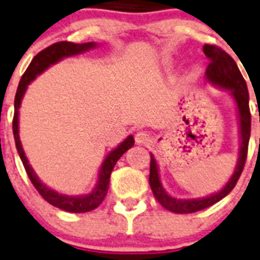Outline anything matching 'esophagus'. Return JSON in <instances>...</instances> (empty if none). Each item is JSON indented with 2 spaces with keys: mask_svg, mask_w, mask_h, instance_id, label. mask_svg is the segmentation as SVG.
<instances>
[{
  "mask_svg": "<svg viewBox=\"0 0 260 260\" xmlns=\"http://www.w3.org/2000/svg\"><path fill=\"white\" fill-rule=\"evenodd\" d=\"M135 139H136L137 144H149L152 141V135L147 131H140V132H137Z\"/></svg>",
  "mask_w": 260,
  "mask_h": 260,
  "instance_id": "1",
  "label": "esophagus"
}]
</instances>
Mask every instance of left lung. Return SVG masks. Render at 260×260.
<instances>
[{"mask_svg": "<svg viewBox=\"0 0 260 260\" xmlns=\"http://www.w3.org/2000/svg\"><path fill=\"white\" fill-rule=\"evenodd\" d=\"M203 52L206 57L210 60V64L207 67L206 76L211 82L216 85L227 88L233 92L234 97L238 105L240 119V134H242V145H240L239 161L235 168V172L231 176L230 181L225 187L218 193L204 198V199H192V200H180L171 198L166 193L159 180V172L157 166L153 156H151V163H149V184L151 189L155 195L156 200L159 202L166 210L175 212V214H192L196 211L204 210L207 207L218 203L224 196H227L233 191L234 187L239 180L240 175L243 172L244 164H246L247 152H248V141H250L251 134V113L248 107V89H247L246 80L240 73L238 65L234 58L230 56L225 50L216 45L206 44L203 46Z\"/></svg>", "mask_w": 260, "mask_h": 260, "instance_id": "obj_1", "label": "left lung"}]
</instances>
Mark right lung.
<instances>
[{
    "label": "right lung",
    "mask_w": 260,
    "mask_h": 260,
    "mask_svg": "<svg viewBox=\"0 0 260 260\" xmlns=\"http://www.w3.org/2000/svg\"><path fill=\"white\" fill-rule=\"evenodd\" d=\"M96 44L93 42H86V44H75V42L69 41H60L54 42L50 46L45 48L44 50H41L40 53H37L35 56V58L31 60V62L29 64L27 69L25 71V73L22 75L20 80V84H18V88H17L16 97H14V116H13V135H14V141H16L17 151H18V155L21 157V161L24 164L25 171H26L27 176L30 179L31 184L35 185V188L39 191L40 195L44 198V199L48 202L52 206L60 208V210L68 211V212H77V214H81V212H89V211L94 210L97 207L103 203V200L105 199L107 196V192H108L109 187V178H111L112 170L113 167L116 166L117 160L121 157V156L125 153L131 147H134L135 140L132 136H128L125 140L121 143V144L117 147L116 149L109 153L107 156V159L104 160L103 167H101L100 171V178H99V183H97L96 188L92 191V193L85 196H67L61 195L58 192L53 191V189L48 188L45 184H42L41 181L39 180V178L36 176V174L33 172V170L30 168L29 163H27L26 157H25V153L22 151V147H21L20 137H18V108H20L21 99L24 96L25 89H26V85L31 80L36 79V76L40 75L41 72L45 71L48 67H50L52 64L57 62L58 60H61L62 57L73 56V54L81 53L84 50H88L90 48H93Z\"/></svg>",
    "instance_id": "right-lung-1"
}]
</instances>
